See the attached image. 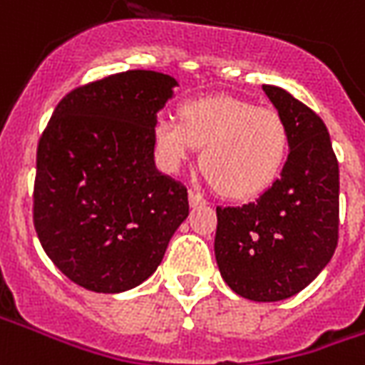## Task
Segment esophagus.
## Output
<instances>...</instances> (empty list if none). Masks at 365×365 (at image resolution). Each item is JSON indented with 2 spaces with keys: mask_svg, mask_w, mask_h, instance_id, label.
I'll use <instances>...</instances> for the list:
<instances>
[{
  "mask_svg": "<svg viewBox=\"0 0 365 365\" xmlns=\"http://www.w3.org/2000/svg\"><path fill=\"white\" fill-rule=\"evenodd\" d=\"M189 205H191V207H201V205H207V199H205L199 191H193V189H191V191H189Z\"/></svg>",
  "mask_w": 365,
  "mask_h": 365,
  "instance_id": "1",
  "label": "esophagus"
}]
</instances>
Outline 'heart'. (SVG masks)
I'll return each mask as SVG.
<instances>
[{
	"mask_svg": "<svg viewBox=\"0 0 365 365\" xmlns=\"http://www.w3.org/2000/svg\"><path fill=\"white\" fill-rule=\"evenodd\" d=\"M180 120L160 116L153 141L160 163L176 170L201 149V170L220 193L247 199L277 180L289 153L283 116L235 97H208L180 107Z\"/></svg>",
	"mask_w": 365,
	"mask_h": 365,
	"instance_id": "b5f03b06",
	"label": "heart"
}]
</instances>
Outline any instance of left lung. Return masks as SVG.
Listing matches in <instances>:
<instances>
[{
	"instance_id": "left-lung-1",
	"label": "left lung",
	"mask_w": 365,
	"mask_h": 365,
	"mask_svg": "<svg viewBox=\"0 0 365 365\" xmlns=\"http://www.w3.org/2000/svg\"><path fill=\"white\" fill-rule=\"evenodd\" d=\"M289 130L279 180L257 201L216 207L214 255L232 291L255 302L300 293L339 239V163L324 120L277 86H262Z\"/></svg>"
}]
</instances>
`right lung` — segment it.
<instances>
[{"label":"right lung","instance_id":"right-lung-1","mask_svg":"<svg viewBox=\"0 0 365 365\" xmlns=\"http://www.w3.org/2000/svg\"><path fill=\"white\" fill-rule=\"evenodd\" d=\"M178 82L128 71L80 86L53 110L36 155L34 227L80 287L122 293L163 262L187 189L155 166L153 126Z\"/></svg>","mask_w":365,"mask_h":365}]
</instances>
